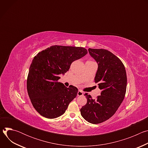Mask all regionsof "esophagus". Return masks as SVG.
Returning <instances> with one entry per match:
<instances>
[{"label": "esophagus", "mask_w": 148, "mask_h": 148, "mask_svg": "<svg viewBox=\"0 0 148 148\" xmlns=\"http://www.w3.org/2000/svg\"><path fill=\"white\" fill-rule=\"evenodd\" d=\"M84 95V92H82L81 90H79V91H78V92H77V95H78V96H82V95Z\"/></svg>", "instance_id": "obj_1"}]
</instances>
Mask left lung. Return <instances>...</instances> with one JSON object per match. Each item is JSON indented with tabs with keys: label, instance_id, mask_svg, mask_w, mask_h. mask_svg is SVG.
<instances>
[{
	"label": "left lung",
	"instance_id": "1",
	"mask_svg": "<svg viewBox=\"0 0 148 148\" xmlns=\"http://www.w3.org/2000/svg\"><path fill=\"white\" fill-rule=\"evenodd\" d=\"M90 56L98 64L95 82L101 90L95 99L86 94L87 103L81 110L87 121L97 124L107 121L116 112L123 101L127 77L124 65L116 56L105 49H88Z\"/></svg>",
	"mask_w": 148,
	"mask_h": 148
}]
</instances>
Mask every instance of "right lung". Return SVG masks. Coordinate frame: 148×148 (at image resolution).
Here are the masks:
<instances>
[{
  "label": "right lung",
  "mask_w": 148,
  "mask_h": 148,
  "mask_svg": "<svg viewBox=\"0 0 148 148\" xmlns=\"http://www.w3.org/2000/svg\"><path fill=\"white\" fill-rule=\"evenodd\" d=\"M87 54L83 47L52 46L33 58L27 79V92L35 110L49 119L66 112L77 95V87L69 88L58 81L59 75L69 71L71 63Z\"/></svg>",
  "instance_id": "add662e5"
}]
</instances>
